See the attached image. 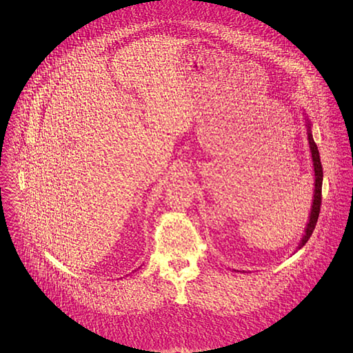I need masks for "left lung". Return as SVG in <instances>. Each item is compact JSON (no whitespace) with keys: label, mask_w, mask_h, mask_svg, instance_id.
Instances as JSON below:
<instances>
[{"label":"left lung","mask_w":353,"mask_h":353,"mask_svg":"<svg viewBox=\"0 0 353 353\" xmlns=\"http://www.w3.org/2000/svg\"><path fill=\"white\" fill-rule=\"evenodd\" d=\"M308 143L311 148V154H312V161H314V170H315V194H314V202H312V209H311V216H310V222L307 223L305 228V234L303 235L302 241L299 243V249L303 248L310 236L314 233L316 222L319 219L320 205H321V184H323V167L320 163L319 151L318 147L314 141V137L311 134V127L308 124Z\"/></svg>","instance_id":"left-lung-1"}]
</instances>
